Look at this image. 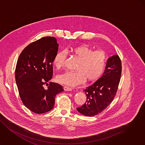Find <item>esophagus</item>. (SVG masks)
<instances>
[{"instance_id": "34e87169", "label": "esophagus", "mask_w": 145, "mask_h": 145, "mask_svg": "<svg viewBox=\"0 0 145 145\" xmlns=\"http://www.w3.org/2000/svg\"><path fill=\"white\" fill-rule=\"evenodd\" d=\"M63 89L65 91H71L72 90V88L69 87H67V86H64Z\"/></svg>"}]
</instances>
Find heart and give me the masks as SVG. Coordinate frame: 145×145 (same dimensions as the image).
I'll use <instances>...</instances> for the list:
<instances>
[{
    "label": "heart",
    "instance_id": "1",
    "mask_svg": "<svg viewBox=\"0 0 145 145\" xmlns=\"http://www.w3.org/2000/svg\"><path fill=\"white\" fill-rule=\"evenodd\" d=\"M71 52L79 61L77 71H67L57 77V81L68 86H75L85 82H93L100 77L106 66L107 57L104 52L94 51L87 45H80L70 48ZM66 54L64 51L57 52L54 59L55 66L60 69L65 65Z\"/></svg>",
    "mask_w": 145,
    "mask_h": 145
}]
</instances>
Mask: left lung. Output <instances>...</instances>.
<instances>
[{
    "mask_svg": "<svg viewBox=\"0 0 145 145\" xmlns=\"http://www.w3.org/2000/svg\"><path fill=\"white\" fill-rule=\"evenodd\" d=\"M121 71V61L119 56L109 58L103 76L84 90L87 100L77 108L78 112L85 116H93L105 109L116 95Z\"/></svg>",
    "mask_w": 145,
    "mask_h": 145,
    "instance_id": "obj_1",
    "label": "left lung"
}]
</instances>
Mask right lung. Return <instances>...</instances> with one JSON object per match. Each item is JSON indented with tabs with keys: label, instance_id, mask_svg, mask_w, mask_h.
<instances>
[{
	"label": "right lung",
	"instance_id": "1",
	"mask_svg": "<svg viewBox=\"0 0 145 145\" xmlns=\"http://www.w3.org/2000/svg\"><path fill=\"white\" fill-rule=\"evenodd\" d=\"M58 50L55 37H45L27 45L18 58L15 73L19 95L24 105L35 113L51 110L56 95L64 91L59 84L47 83L53 76L52 63Z\"/></svg>",
	"mask_w": 145,
	"mask_h": 145
}]
</instances>
